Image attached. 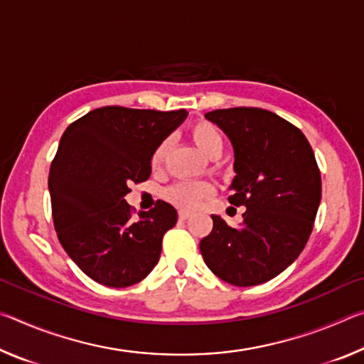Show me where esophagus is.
Listing matches in <instances>:
<instances>
[{
	"label": "esophagus",
	"instance_id": "1",
	"mask_svg": "<svg viewBox=\"0 0 364 364\" xmlns=\"http://www.w3.org/2000/svg\"><path fill=\"white\" fill-rule=\"evenodd\" d=\"M178 218H180V220H188V218H191V213L181 210V212H178Z\"/></svg>",
	"mask_w": 364,
	"mask_h": 364
}]
</instances>
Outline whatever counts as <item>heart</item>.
Segmentation results:
<instances>
[{
  "label": "heart",
  "instance_id": "1",
  "mask_svg": "<svg viewBox=\"0 0 364 364\" xmlns=\"http://www.w3.org/2000/svg\"><path fill=\"white\" fill-rule=\"evenodd\" d=\"M189 136L197 149L204 152L207 157H218L223 151V134L215 123L208 120H196L189 125ZM170 147V139H162L152 151L151 167H162L165 157H167ZM213 184L208 181H178L164 191V197L170 204H173L184 210H194L196 207L207 197L213 194Z\"/></svg>",
  "mask_w": 364,
  "mask_h": 364
}]
</instances>
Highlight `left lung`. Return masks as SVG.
<instances>
[{
    "label": "left lung",
    "instance_id": "obj_1",
    "mask_svg": "<svg viewBox=\"0 0 364 364\" xmlns=\"http://www.w3.org/2000/svg\"><path fill=\"white\" fill-rule=\"evenodd\" d=\"M234 149L232 205H244L242 223L231 228L212 215L213 230L200 254L228 284H263L282 273L304 250L321 202V173L305 134L258 107L205 114Z\"/></svg>",
    "mask_w": 364,
    "mask_h": 364
}]
</instances>
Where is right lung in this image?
Here are the masks:
<instances>
[{"instance_id":"1","label":"right lung","mask_w":364,"mask_h":364,"mask_svg":"<svg viewBox=\"0 0 364 364\" xmlns=\"http://www.w3.org/2000/svg\"><path fill=\"white\" fill-rule=\"evenodd\" d=\"M186 115L106 106L60 138L48 180L54 228L67 255L100 284L133 286L157 264L164 234L176 225L175 207L157 200L133 218L125 196L132 181L151 176L152 151Z\"/></svg>"}]
</instances>
